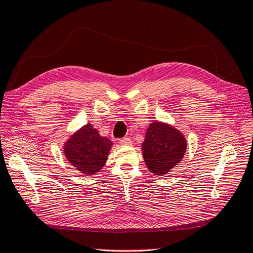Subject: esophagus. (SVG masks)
Listing matches in <instances>:
<instances>
[{
  "mask_svg": "<svg viewBox=\"0 0 253 253\" xmlns=\"http://www.w3.org/2000/svg\"><path fill=\"white\" fill-rule=\"evenodd\" d=\"M120 142H121V144H123V146H131V143H132L131 139H130V138H128V137L122 138Z\"/></svg>",
  "mask_w": 253,
  "mask_h": 253,
  "instance_id": "obj_1",
  "label": "esophagus"
}]
</instances>
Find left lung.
Returning <instances> with one entry per match:
<instances>
[{"mask_svg": "<svg viewBox=\"0 0 253 253\" xmlns=\"http://www.w3.org/2000/svg\"><path fill=\"white\" fill-rule=\"evenodd\" d=\"M187 150V140L174 126L153 122L148 127L142 143V154L148 169L163 176L180 163Z\"/></svg>", "mask_w": 253, "mask_h": 253, "instance_id": "1", "label": "left lung"}]
</instances>
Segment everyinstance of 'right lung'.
Masks as SVG:
<instances>
[{
    "mask_svg": "<svg viewBox=\"0 0 253 253\" xmlns=\"http://www.w3.org/2000/svg\"><path fill=\"white\" fill-rule=\"evenodd\" d=\"M113 142L100 136L91 124L83 126L64 144V154L68 162L85 176L98 173L105 165Z\"/></svg>",
    "mask_w": 253,
    "mask_h": 253,
    "instance_id": "1",
    "label": "right lung"
}]
</instances>
